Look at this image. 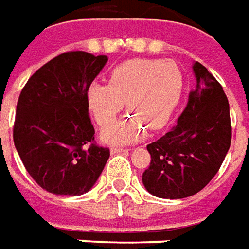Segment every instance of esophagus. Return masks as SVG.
<instances>
[{
	"label": "esophagus",
	"instance_id": "34e87169",
	"mask_svg": "<svg viewBox=\"0 0 249 249\" xmlns=\"http://www.w3.org/2000/svg\"><path fill=\"white\" fill-rule=\"evenodd\" d=\"M122 152H128V149H124V147H111V154H118L122 153Z\"/></svg>",
	"mask_w": 249,
	"mask_h": 249
}]
</instances>
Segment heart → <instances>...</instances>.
I'll use <instances>...</instances> for the list:
<instances>
[{
	"label": "heart",
	"mask_w": 249,
	"mask_h": 249,
	"mask_svg": "<svg viewBox=\"0 0 249 249\" xmlns=\"http://www.w3.org/2000/svg\"><path fill=\"white\" fill-rule=\"evenodd\" d=\"M183 84L181 70L172 61L137 58L118 65L108 84H92L88 90L89 109L102 128L113 123L123 102L132 112L107 128L103 140L126 145L141 140L147 126L164 127L179 104Z\"/></svg>",
	"instance_id": "obj_1"
}]
</instances>
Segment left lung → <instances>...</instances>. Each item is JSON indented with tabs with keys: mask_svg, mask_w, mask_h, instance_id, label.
<instances>
[{
	"mask_svg": "<svg viewBox=\"0 0 249 249\" xmlns=\"http://www.w3.org/2000/svg\"><path fill=\"white\" fill-rule=\"evenodd\" d=\"M194 73L196 88L190 92L176 126L146 146L152 160L142 183L159 198L181 199L199 193L218 172L231 147L225 92L202 63H194Z\"/></svg>",
	"mask_w": 249,
	"mask_h": 249,
	"instance_id": "8db88e82",
	"label": "left lung"
}]
</instances>
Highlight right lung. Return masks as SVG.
<instances>
[{
    "instance_id": "add662e5",
    "label": "right lung",
    "mask_w": 249,
    "mask_h": 249,
    "mask_svg": "<svg viewBox=\"0 0 249 249\" xmlns=\"http://www.w3.org/2000/svg\"><path fill=\"white\" fill-rule=\"evenodd\" d=\"M106 55L68 51L31 75L18 96L13 141L24 167L43 190L81 195L99 179L109 157L95 141L88 90Z\"/></svg>"
}]
</instances>
